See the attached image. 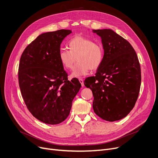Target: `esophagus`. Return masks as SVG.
<instances>
[{"label":"esophagus","instance_id":"1","mask_svg":"<svg viewBox=\"0 0 158 158\" xmlns=\"http://www.w3.org/2000/svg\"><path fill=\"white\" fill-rule=\"evenodd\" d=\"M79 81L80 82V83L81 84L82 86H84L85 85H84V81H83V79H82V78H79Z\"/></svg>","mask_w":158,"mask_h":158}]
</instances>
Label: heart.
I'll return each mask as SVG.
<instances>
[{"label":"heart","mask_w":158,"mask_h":158,"mask_svg":"<svg viewBox=\"0 0 158 158\" xmlns=\"http://www.w3.org/2000/svg\"><path fill=\"white\" fill-rule=\"evenodd\" d=\"M68 46L69 50H60L58 57L66 70L72 69L76 60H78L72 73V77L86 76L90 69L96 70L102 64L104 50L101 44L95 43L93 40L85 36H77L69 40Z\"/></svg>","instance_id":"heart-1"}]
</instances>
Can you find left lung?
Here are the masks:
<instances>
[{
    "label": "left lung",
    "instance_id": "1",
    "mask_svg": "<svg viewBox=\"0 0 158 158\" xmlns=\"http://www.w3.org/2000/svg\"><path fill=\"white\" fill-rule=\"evenodd\" d=\"M102 38L104 57L95 76L84 81L92 91L93 108L102 119L119 120L133 109L141 86L138 56L128 41L111 29L94 30Z\"/></svg>",
    "mask_w": 158,
    "mask_h": 158
}]
</instances>
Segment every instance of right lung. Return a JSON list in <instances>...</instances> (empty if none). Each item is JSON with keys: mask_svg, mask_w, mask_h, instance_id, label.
Listing matches in <instances>:
<instances>
[{"mask_svg": "<svg viewBox=\"0 0 158 158\" xmlns=\"http://www.w3.org/2000/svg\"><path fill=\"white\" fill-rule=\"evenodd\" d=\"M71 32L60 29L43 33L20 57L19 82L24 102L36 118L47 124L60 123L68 117L81 87L77 78L68 80L58 57L62 41Z\"/></svg>", "mask_w": 158, "mask_h": 158, "instance_id": "add662e5", "label": "right lung"}]
</instances>
